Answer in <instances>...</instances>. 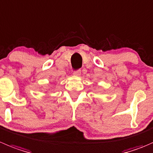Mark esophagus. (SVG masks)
Wrapping results in <instances>:
<instances>
[{
	"instance_id": "1",
	"label": "esophagus",
	"mask_w": 153,
	"mask_h": 153,
	"mask_svg": "<svg viewBox=\"0 0 153 153\" xmlns=\"http://www.w3.org/2000/svg\"><path fill=\"white\" fill-rule=\"evenodd\" d=\"M81 70H80V69H78V70L74 71V72H73L74 75H75V76H79V75H81Z\"/></svg>"
}]
</instances>
